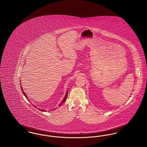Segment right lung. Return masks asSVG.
Returning <instances> with one entry per match:
<instances>
[{"label": "right lung", "mask_w": 147, "mask_h": 147, "mask_svg": "<svg viewBox=\"0 0 147 147\" xmlns=\"http://www.w3.org/2000/svg\"><path fill=\"white\" fill-rule=\"evenodd\" d=\"M21 90H22V92H23V94H24V95H25V97H26V98H28V97H27V96H26V94H25V92H24V91H23V89H22V86H21ZM67 94H68V92H67V93H66V95H65V97H64V99H63V101H62V102H61V104H59V106H61V105H62V104H63V102H64V101H65V100H66V99H67ZM35 107H36H36H36V106H35ZM40 110H41V111H46V110H45H45H41V109H40Z\"/></svg>", "instance_id": "right-lung-1"}]
</instances>
